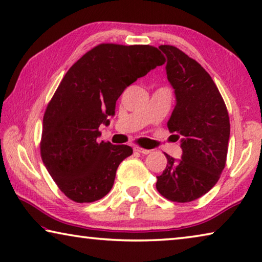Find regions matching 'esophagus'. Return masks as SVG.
Here are the masks:
<instances>
[{
  "mask_svg": "<svg viewBox=\"0 0 262 262\" xmlns=\"http://www.w3.org/2000/svg\"><path fill=\"white\" fill-rule=\"evenodd\" d=\"M134 150L138 151V153H141V154H149L150 153L149 149H144V148H141V147H135Z\"/></svg>",
  "mask_w": 262,
  "mask_h": 262,
  "instance_id": "esophagus-1",
  "label": "esophagus"
}]
</instances>
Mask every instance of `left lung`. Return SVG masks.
<instances>
[{
	"instance_id": "left-lung-1",
	"label": "left lung",
	"mask_w": 262,
	"mask_h": 262,
	"mask_svg": "<svg viewBox=\"0 0 262 262\" xmlns=\"http://www.w3.org/2000/svg\"><path fill=\"white\" fill-rule=\"evenodd\" d=\"M159 49L167 56V77L177 104L167 123L181 140L180 161L166 154L167 166L156 189L174 202H190L215 186L226 166L231 124L225 101L200 63L174 46Z\"/></svg>"
}]
</instances>
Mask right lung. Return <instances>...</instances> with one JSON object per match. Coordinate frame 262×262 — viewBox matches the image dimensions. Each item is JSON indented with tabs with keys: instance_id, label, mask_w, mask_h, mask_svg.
Listing matches in <instances>:
<instances>
[{
	"instance_id": "add662e5",
	"label": "right lung",
	"mask_w": 262,
	"mask_h": 262,
	"mask_svg": "<svg viewBox=\"0 0 262 262\" xmlns=\"http://www.w3.org/2000/svg\"><path fill=\"white\" fill-rule=\"evenodd\" d=\"M166 62L153 46L102 43L77 60L58 84L43 116L41 158L58 188L83 204L111 192L116 169L133 154L127 144L97 141L128 85Z\"/></svg>"
}]
</instances>
